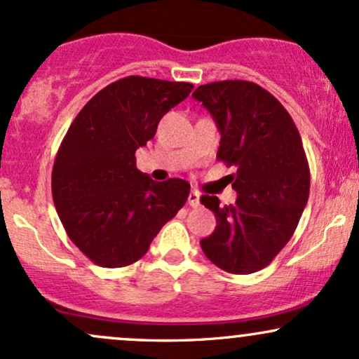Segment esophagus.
Listing matches in <instances>:
<instances>
[{
	"label": "esophagus",
	"instance_id": "esophagus-1",
	"mask_svg": "<svg viewBox=\"0 0 359 359\" xmlns=\"http://www.w3.org/2000/svg\"><path fill=\"white\" fill-rule=\"evenodd\" d=\"M199 192L197 191H191V194H189V199H187V203H189V205H191V208H197V205H199Z\"/></svg>",
	"mask_w": 359,
	"mask_h": 359
}]
</instances>
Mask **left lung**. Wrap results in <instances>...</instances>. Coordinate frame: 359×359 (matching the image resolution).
<instances>
[{"label": "left lung", "mask_w": 359, "mask_h": 359, "mask_svg": "<svg viewBox=\"0 0 359 359\" xmlns=\"http://www.w3.org/2000/svg\"><path fill=\"white\" fill-rule=\"evenodd\" d=\"M192 97L216 121V156L236 168L229 179L238 192L229 205L216 196L201 197L217 222L201 248L228 273H253L287 245L307 204L311 172L302 140L287 109L255 82H211Z\"/></svg>", "instance_id": "8db88e82"}]
</instances>
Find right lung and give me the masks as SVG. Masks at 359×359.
<instances>
[{"label":"right lung","instance_id":"add662e5","mask_svg":"<svg viewBox=\"0 0 359 359\" xmlns=\"http://www.w3.org/2000/svg\"><path fill=\"white\" fill-rule=\"evenodd\" d=\"M192 89L189 82L123 77L81 109L62 140L52 170L53 204L71 241L96 265L137 262L187 201L189 182H155L137 168L135 151Z\"/></svg>","mask_w":359,"mask_h":359}]
</instances>
